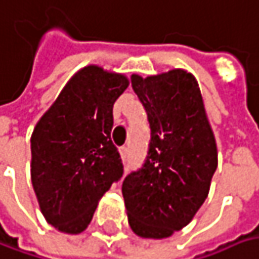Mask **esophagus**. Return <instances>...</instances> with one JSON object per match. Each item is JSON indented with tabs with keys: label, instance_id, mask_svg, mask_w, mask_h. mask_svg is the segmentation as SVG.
<instances>
[{
	"label": "esophagus",
	"instance_id": "1",
	"mask_svg": "<svg viewBox=\"0 0 259 259\" xmlns=\"http://www.w3.org/2000/svg\"><path fill=\"white\" fill-rule=\"evenodd\" d=\"M120 155H121V158H123V160H126V158H127V155H129V149H127L126 146L120 148Z\"/></svg>",
	"mask_w": 259,
	"mask_h": 259
}]
</instances>
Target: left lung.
Segmentation results:
<instances>
[{
	"mask_svg": "<svg viewBox=\"0 0 259 259\" xmlns=\"http://www.w3.org/2000/svg\"><path fill=\"white\" fill-rule=\"evenodd\" d=\"M132 88L151 129L146 160L126 176L121 192L130 229L141 237L164 239L188 226L205 202L217 168V145L196 79L170 70Z\"/></svg>",
	"mask_w": 259,
	"mask_h": 259,
	"instance_id": "obj_1",
	"label": "left lung"
}]
</instances>
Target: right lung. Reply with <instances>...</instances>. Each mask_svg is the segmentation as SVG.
I'll use <instances>...</instances> for the list:
<instances>
[{
  "instance_id": "1",
  "label": "right lung",
  "mask_w": 259,
  "mask_h": 259,
  "mask_svg": "<svg viewBox=\"0 0 259 259\" xmlns=\"http://www.w3.org/2000/svg\"><path fill=\"white\" fill-rule=\"evenodd\" d=\"M129 80L88 66L40 117L30 138V176L40 212L57 230L82 233L102 195L123 176L111 142L113 105Z\"/></svg>"
}]
</instances>
